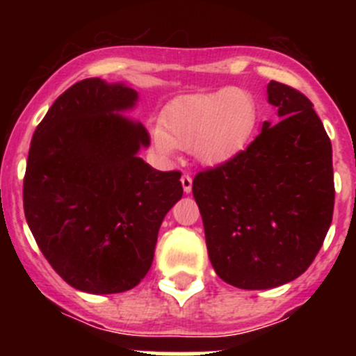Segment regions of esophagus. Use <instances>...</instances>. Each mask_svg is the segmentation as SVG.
Returning <instances> with one entry per match:
<instances>
[{"mask_svg":"<svg viewBox=\"0 0 356 356\" xmlns=\"http://www.w3.org/2000/svg\"><path fill=\"white\" fill-rule=\"evenodd\" d=\"M181 182H182V189H184V193H191V188H193V177L189 174H184L181 177Z\"/></svg>","mask_w":356,"mask_h":356,"instance_id":"esophagus-1","label":"esophagus"}]
</instances>
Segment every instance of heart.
Returning a JSON list of instances; mask_svg holds the SVG:
<instances>
[{
	"mask_svg": "<svg viewBox=\"0 0 356 356\" xmlns=\"http://www.w3.org/2000/svg\"><path fill=\"white\" fill-rule=\"evenodd\" d=\"M258 124V106L239 88L198 92L174 99L153 129L155 146L165 155L191 149L204 165H222L246 148Z\"/></svg>",
	"mask_w": 356,
	"mask_h": 356,
	"instance_id": "1",
	"label": "heart"
}]
</instances>
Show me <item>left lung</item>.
I'll return each instance as SVG.
<instances>
[{
    "mask_svg": "<svg viewBox=\"0 0 356 356\" xmlns=\"http://www.w3.org/2000/svg\"><path fill=\"white\" fill-rule=\"evenodd\" d=\"M267 95L281 122H264L246 149L193 181L211 265L239 289L300 277L332 222V146L321 118L294 88L270 81Z\"/></svg>",
    "mask_w": 356,
    "mask_h": 356,
    "instance_id": "8db88e82",
    "label": "left lung"
}]
</instances>
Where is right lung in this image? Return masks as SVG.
Returning a JSON list of instances; mask_svg holds the SVG:
<instances>
[{
  "mask_svg": "<svg viewBox=\"0 0 356 356\" xmlns=\"http://www.w3.org/2000/svg\"><path fill=\"white\" fill-rule=\"evenodd\" d=\"M138 92L102 79L75 82L35 129L24 177L29 229L56 274L92 294L124 293L153 264L158 229L182 198L181 172L138 156L145 125L117 111Z\"/></svg>",
  "mask_w": 356,
  "mask_h": 356,
  "instance_id": "add662e5",
  "label": "right lung"
}]
</instances>
